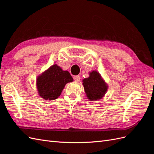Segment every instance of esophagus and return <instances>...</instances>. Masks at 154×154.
<instances>
[{
  "instance_id": "obj_1",
  "label": "esophagus",
  "mask_w": 154,
  "mask_h": 154,
  "mask_svg": "<svg viewBox=\"0 0 154 154\" xmlns=\"http://www.w3.org/2000/svg\"><path fill=\"white\" fill-rule=\"evenodd\" d=\"M74 80L76 82H79L80 80V77L79 76H74Z\"/></svg>"
}]
</instances>
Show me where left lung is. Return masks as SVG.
Returning a JSON list of instances; mask_svg holds the SVG:
<instances>
[{"instance_id": "obj_1", "label": "left lung", "mask_w": 154, "mask_h": 154, "mask_svg": "<svg viewBox=\"0 0 154 154\" xmlns=\"http://www.w3.org/2000/svg\"><path fill=\"white\" fill-rule=\"evenodd\" d=\"M82 82L87 99L91 101L101 100L109 88L101 74L95 70L88 72V77L83 79Z\"/></svg>"}]
</instances>
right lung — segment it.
Listing matches in <instances>:
<instances>
[{"label": "right lung", "instance_id": "1", "mask_svg": "<svg viewBox=\"0 0 154 154\" xmlns=\"http://www.w3.org/2000/svg\"><path fill=\"white\" fill-rule=\"evenodd\" d=\"M73 82L69 72L54 64L37 76L36 86L38 95L44 100H54L61 95L67 83Z\"/></svg>", "mask_w": 154, "mask_h": 154}]
</instances>
